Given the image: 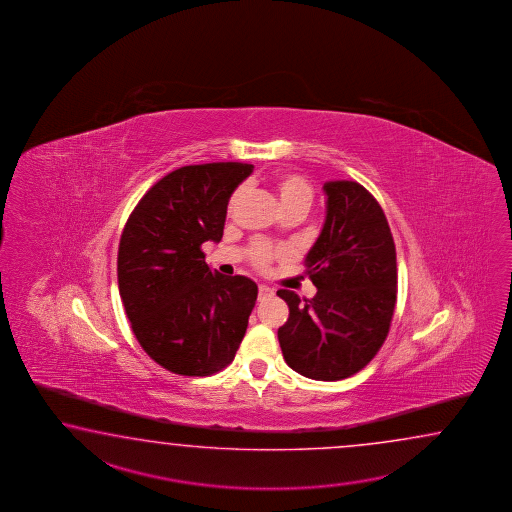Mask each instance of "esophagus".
<instances>
[{
  "label": "esophagus",
  "mask_w": 512,
  "mask_h": 512,
  "mask_svg": "<svg viewBox=\"0 0 512 512\" xmlns=\"http://www.w3.org/2000/svg\"><path fill=\"white\" fill-rule=\"evenodd\" d=\"M272 293H274V291H272L269 285H265V283H260V285H258V296H260V300L261 298H267V296H272Z\"/></svg>",
  "instance_id": "obj_1"
}]
</instances>
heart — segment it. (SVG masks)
Wrapping results in <instances>:
<instances>
[{
	"mask_svg": "<svg viewBox=\"0 0 512 512\" xmlns=\"http://www.w3.org/2000/svg\"><path fill=\"white\" fill-rule=\"evenodd\" d=\"M276 192H278V199L282 203L283 210L287 208L302 207L309 210L311 203H313V188L309 185V181L298 174H285L278 177L276 181ZM241 196V188L238 192H234V196L230 199V205H234ZM271 258V252L258 243L254 247V261L258 265H265Z\"/></svg>",
	"mask_w": 512,
	"mask_h": 512,
	"instance_id": "heart-1",
	"label": "heart"
}]
</instances>
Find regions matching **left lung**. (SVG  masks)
<instances>
[{
	"instance_id": "1",
	"label": "left lung",
	"mask_w": 512,
	"mask_h": 512,
	"mask_svg": "<svg viewBox=\"0 0 512 512\" xmlns=\"http://www.w3.org/2000/svg\"><path fill=\"white\" fill-rule=\"evenodd\" d=\"M326 219L305 256L316 294L280 289L289 318L278 329L283 359L315 381L355 375L381 349L397 300L395 243L381 205L355 181L324 185Z\"/></svg>"
}]
</instances>
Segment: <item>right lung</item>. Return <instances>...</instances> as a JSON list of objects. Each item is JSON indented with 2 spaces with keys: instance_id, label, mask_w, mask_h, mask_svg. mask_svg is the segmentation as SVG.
<instances>
[{
  "instance_id": "right-lung-1",
  "label": "right lung",
  "mask_w": 512,
  "mask_h": 512,
  "mask_svg": "<svg viewBox=\"0 0 512 512\" xmlns=\"http://www.w3.org/2000/svg\"><path fill=\"white\" fill-rule=\"evenodd\" d=\"M243 163L183 166L144 194L122 230L119 293L131 329L157 364L207 377L236 357L256 304L247 276L212 271L201 245L219 243Z\"/></svg>"
}]
</instances>
